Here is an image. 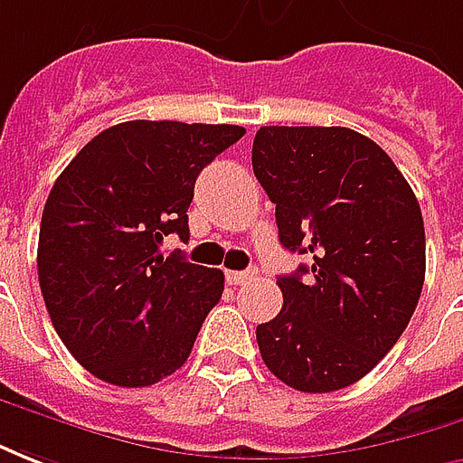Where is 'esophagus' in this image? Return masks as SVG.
<instances>
[{"instance_id": "1", "label": "esophagus", "mask_w": 463, "mask_h": 463, "mask_svg": "<svg viewBox=\"0 0 463 463\" xmlns=\"http://www.w3.org/2000/svg\"><path fill=\"white\" fill-rule=\"evenodd\" d=\"M251 279H254V271H226V281L234 284V287H241V284H247Z\"/></svg>"}]
</instances>
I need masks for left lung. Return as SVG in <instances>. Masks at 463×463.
Instances as JSON below:
<instances>
[{
  "mask_svg": "<svg viewBox=\"0 0 463 463\" xmlns=\"http://www.w3.org/2000/svg\"><path fill=\"white\" fill-rule=\"evenodd\" d=\"M251 166L281 247L311 257L277 279L284 307L257 326L261 359L297 392H339L382 362L419 304V202L389 154L346 127H261Z\"/></svg>",
  "mask_w": 463,
  "mask_h": 463,
  "instance_id": "1",
  "label": "left lung"
}]
</instances>
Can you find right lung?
<instances>
[{
  "label": "right lung",
  "mask_w": 463,
  "mask_h": 463,
  "mask_svg": "<svg viewBox=\"0 0 463 463\" xmlns=\"http://www.w3.org/2000/svg\"><path fill=\"white\" fill-rule=\"evenodd\" d=\"M244 134L124 121L59 174L39 226V287L59 339L101 382L149 386L189 359L224 274L159 247L169 234L189 239L196 176Z\"/></svg>",
  "instance_id": "add662e5"
}]
</instances>
